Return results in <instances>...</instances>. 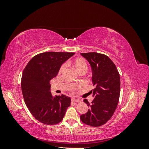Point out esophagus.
Returning <instances> with one entry per match:
<instances>
[{
  "label": "esophagus",
  "mask_w": 149,
  "mask_h": 149,
  "mask_svg": "<svg viewBox=\"0 0 149 149\" xmlns=\"http://www.w3.org/2000/svg\"><path fill=\"white\" fill-rule=\"evenodd\" d=\"M71 101L73 102H81V100H79V99H76V98H72Z\"/></svg>",
  "instance_id": "obj_1"
}]
</instances>
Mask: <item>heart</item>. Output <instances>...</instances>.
Here are the masks:
<instances>
[{
	"instance_id": "obj_1",
	"label": "heart",
	"mask_w": 149,
	"mask_h": 149,
	"mask_svg": "<svg viewBox=\"0 0 149 149\" xmlns=\"http://www.w3.org/2000/svg\"><path fill=\"white\" fill-rule=\"evenodd\" d=\"M70 64L79 73L82 71L86 72V71L88 68V65H87L86 62V61L84 59H83V58H76V59L71 61ZM65 65H62L60 68L59 73H63V71L65 70Z\"/></svg>"
}]
</instances>
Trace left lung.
I'll return each instance as SVG.
<instances>
[{
	"instance_id": "8db88e82",
	"label": "left lung",
	"mask_w": 149,
	"mask_h": 149,
	"mask_svg": "<svg viewBox=\"0 0 149 149\" xmlns=\"http://www.w3.org/2000/svg\"><path fill=\"white\" fill-rule=\"evenodd\" d=\"M91 65L92 81L95 86L91 93L94 97L91 104L84 102L90 108L80 116L83 123L92 127H98L106 123L113 115L118 104L120 80L118 69L110 58L104 54L96 52L82 53Z\"/></svg>"
}]
</instances>
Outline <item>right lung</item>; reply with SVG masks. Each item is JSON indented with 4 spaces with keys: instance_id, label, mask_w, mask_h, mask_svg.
Instances as JSON below:
<instances>
[{
    "instance_id": "right-lung-1",
    "label": "right lung",
    "mask_w": 149,
    "mask_h": 149,
    "mask_svg": "<svg viewBox=\"0 0 149 149\" xmlns=\"http://www.w3.org/2000/svg\"><path fill=\"white\" fill-rule=\"evenodd\" d=\"M74 53L45 52L33 57L23 71L21 88L24 101L34 118L45 124L54 125L63 119L71 98L63 94L53 96L49 81L61 66Z\"/></svg>"
}]
</instances>
